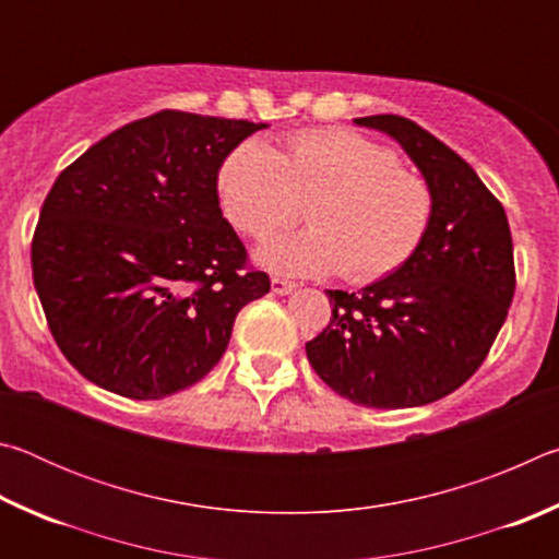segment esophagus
<instances>
[{
  "instance_id": "esophagus-1",
  "label": "esophagus",
  "mask_w": 559,
  "mask_h": 559,
  "mask_svg": "<svg viewBox=\"0 0 559 559\" xmlns=\"http://www.w3.org/2000/svg\"><path fill=\"white\" fill-rule=\"evenodd\" d=\"M271 290L278 293V296H288V293L296 290V283H290L286 278H271Z\"/></svg>"
}]
</instances>
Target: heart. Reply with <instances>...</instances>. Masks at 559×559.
I'll list each match as a JSON object with an SVG mask.
<instances>
[{
  "instance_id": "obj_1",
  "label": "heart",
  "mask_w": 559,
  "mask_h": 559,
  "mask_svg": "<svg viewBox=\"0 0 559 559\" xmlns=\"http://www.w3.org/2000/svg\"><path fill=\"white\" fill-rule=\"evenodd\" d=\"M222 210L236 229L261 239L298 216L308 229L278 234L257 249L261 266L288 276L343 273L370 283L402 266L429 229L433 197L390 147L353 130H302L283 153L249 138L216 175Z\"/></svg>"
}]
</instances>
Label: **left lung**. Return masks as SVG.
<instances>
[{
    "instance_id": "8db88e82",
    "label": "left lung",
    "mask_w": 559,
    "mask_h": 559,
    "mask_svg": "<svg viewBox=\"0 0 559 559\" xmlns=\"http://www.w3.org/2000/svg\"><path fill=\"white\" fill-rule=\"evenodd\" d=\"M402 145L433 197L421 243L390 276L325 290L330 325L306 343L313 370L345 400L404 409L441 400L484 362L515 293L503 204L466 159L402 116L355 118Z\"/></svg>"
}]
</instances>
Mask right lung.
Listing matches in <instances>:
<instances>
[{
  "mask_svg": "<svg viewBox=\"0 0 559 559\" xmlns=\"http://www.w3.org/2000/svg\"><path fill=\"white\" fill-rule=\"evenodd\" d=\"M266 122L159 110L56 179L32 241L51 335L86 380L163 400L210 374L271 281L222 216L224 157Z\"/></svg>",
  "mask_w": 559,
  "mask_h": 559,
  "instance_id": "1",
  "label": "right lung"
}]
</instances>
